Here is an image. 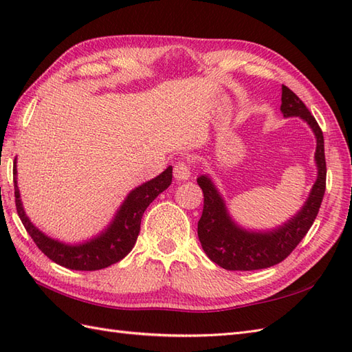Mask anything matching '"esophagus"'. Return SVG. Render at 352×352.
Segmentation results:
<instances>
[{
    "label": "esophagus",
    "instance_id": "1",
    "mask_svg": "<svg viewBox=\"0 0 352 352\" xmlns=\"http://www.w3.org/2000/svg\"><path fill=\"white\" fill-rule=\"evenodd\" d=\"M174 177L179 182L190 178V165L184 160H179L174 165Z\"/></svg>",
    "mask_w": 352,
    "mask_h": 352
}]
</instances>
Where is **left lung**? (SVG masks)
<instances>
[{
	"instance_id": "left-lung-1",
	"label": "left lung",
	"mask_w": 352,
	"mask_h": 352,
	"mask_svg": "<svg viewBox=\"0 0 352 352\" xmlns=\"http://www.w3.org/2000/svg\"><path fill=\"white\" fill-rule=\"evenodd\" d=\"M280 111L285 117H300L312 127L316 136L315 160L318 165V178L309 195L305 207L288 223L272 232H248L236 226L225 208L214 184L206 175L198 178L204 193L202 216L198 222V236L207 256L225 270L249 272L261 270L282 263L298 246L312 226L320 211L325 193V154L322 130L315 117L309 112L300 97L282 85Z\"/></svg>"
}]
</instances>
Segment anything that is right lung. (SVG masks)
<instances>
[{"label":"right lung","mask_w":352,"mask_h":352,"mask_svg":"<svg viewBox=\"0 0 352 352\" xmlns=\"http://www.w3.org/2000/svg\"><path fill=\"white\" fill-rule=\"evenodd\" d=\"M170 182H173V166L166 168L156 178L130 192L113 222L102 235L79 246H67V244L49 239L30 222L21 204L18 183H16V165L13 168L16 211L32 241L54 263L70 270H82V272H94V270L116 264L133 249L139 231H141L144 211L163 190L168 189Z\"/></svg>","instance_id":"1"}]
</instances>
